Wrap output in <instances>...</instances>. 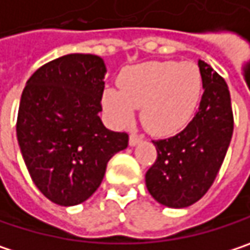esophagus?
I'll return each instance as SVG.
<instances>
[{
    "label": "esophagus",
    "mask_w": 250,
    "mask_h": 250,
    "mask_svg": "<svg viewBox=\"0 0 250 250\" xmlns=\"http://www.w3.org/2000/svg\"><path fill=\"white\" fill-rule=\"evenodd\" d=\"M139 141H141V138H139L138 135L132 134L129 136V145H131V146H135L136 144H139Z\"/></svg>",
    "instance_id": "34e87169"
}]
</instances>
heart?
I'll return each mask as SVG.
<instances>
[{
    "label": "heart",
    "mask_w": 250,
    "mask_h": 250,
    "mask_svg": "<svg viewBox=\"0 0 250 250\" xmlns=\"http://www.w3.org/2000/svg\"><path fill=\"white\" fill-rule=\"evenodd\" d=\"M119 89L106 88L104 105L116 124L141 122L152 135L167 136L184 129L202 95V75L193 62L153 61L129 66L119 77Z\"/></svg>",
    "instance_id": "1"
}]
</instances>
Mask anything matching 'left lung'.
Returning <instances> with one entry per match:
<instances>
[{
  "instance_id": "left-lung-1",
  "label": "left lung",
  "mask_w": 250,
  "mask_h": 250,
  "mask_svg": "<svg viewBox=\"0 0 250 250\" xmlns=\"http://www.w3.org/2000/svg\"><path fill=\"white\" fill-rule=\"evenodd\" d=\"M204 95L188 126L168 139L153 141L158 156L145 175L155 201L168 208H188L212 187L233 134L230 94L222 77L198 61Z\"/></svg>"
}]
</instances>
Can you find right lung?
<instances>
[{"mask_svg": "<svg viewBox=\"0 0 250 250\" xmlns=\"http://www.w3.org/2000/svg\"><path fill=\"white\" fill-rule=\"evenodd\" d=\"M106 66L92 54H68L38 68L22 91L17 139L42 195L61 206L85 202L128 134L105 128L99 112Z\"/></svg>", "mask_w": 250, "mask_h": 250, "instance_id": "obj_1", "label": "right lung"}]
</instances>
